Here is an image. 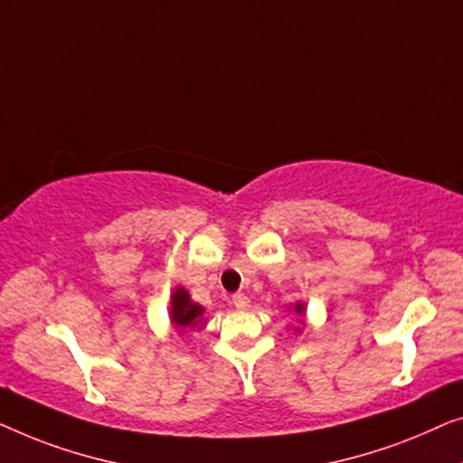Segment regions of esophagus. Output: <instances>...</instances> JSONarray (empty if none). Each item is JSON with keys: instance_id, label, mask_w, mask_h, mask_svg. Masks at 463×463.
Wrapping results in <instances>:
<instances>
[{"instance_id": "obj_1", "label": "esophagus", "mask_w": 463, "mask_h": 463, "mask_svg": "<svg viewBox=\"0 0 463 463\" xmlns=\"http://www.w3.org/2000/svg\"><path fill=\"white\" fill-rule=\"evenodd\" d=\"M232 304H234V308L247 310V308H250V298H247L245 294H234L232 296Z\"/></svg>"}]
</instances>
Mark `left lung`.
I'll list each match as a JSON object with an SVG mask.
<instances>
[{"mask_svg": "<svg viewBox=\"0 0 463 463\" xmlns=\"http://www.w3.org/2000/svg\"><path fill=\"white\" fill-rule=\"evenodd\" d=\"M291 310H294L296 312V315H298V327H296V334H299V331H302V327H304V317H306V304L304 302H299V299H298V302H294V304H291Z\"/></svg>", "mask_w": 463, "mask_h": 463, "instance_id": "obj_1", "label": "left lung"}]
</instances>
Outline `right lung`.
<instances>
[{"mask_svg":"<svg viewBox=\"0 0 463 463\" xmlns=\"http://www.w3.org/2000/svg\"><path fill=\"white\" fill-rule=\"evenodd\" d=\"M205 308L197 302H193V298L188 291L178 285L172 291V302H169V321L172 327L178 334H186V331L201 329L205 325Z\"/></svg>","mask_w":463,"mask_h":463,"instance_id":"right-lung-1","label":"right lung"}]
</instances>
